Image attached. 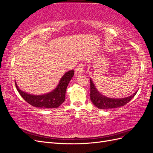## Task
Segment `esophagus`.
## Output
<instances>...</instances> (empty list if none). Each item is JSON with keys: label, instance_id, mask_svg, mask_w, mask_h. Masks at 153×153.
<instances>
[{"label": "esophagus", "instance_id": "34e87169", "mask_svg": "<svg viewBox=\"0 0 153 153\" xmlns=\"http://www.w3.org/2000/svg\"><path fill=\"white\" fill-rule=\"evenodd\" d=\"M83 74H84V65L80 64L76 69V71L75 72V75L76 76L80 75H83Z\"/></svg>", "mask_w": 153, "mask_h": 153}]
</instances>
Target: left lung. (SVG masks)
Returning a JSON list of instances; mask_svg holds the SVG:
<instances>
[{
  "label": "left lung",
  "instance_id": "left-lung-1",
  "mask_svg": "<svg viewBox=\"0 0 153 153\" xmlns=\"http://www.w3.org/2000/svg\"><path fill=\"white\" fill-rule=\"evenodd\" d=\"M91 83V92L90 96L92 103L97 108L100 109H111L121 107L128 103L134 96H135L138 91L132 95L124 98H110L106 97L96 89L93 82L90 78Z\"/></svg>",
  "mask_w": 153,
  "mask_h": 153
}]
</instances>
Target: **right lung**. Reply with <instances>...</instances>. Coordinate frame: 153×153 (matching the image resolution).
<instances>
[{
	"instance_id": "add662e5",
	"label": "right lung",
	"mask_w": 153,
	"mask_h": 153,
	"mask_svg": "<svg viewBox=\"0 0 153 153\" xmlns=\"http://www.w3.org/2000/svg\"><path fill=\"white\" fill-rule=\"evenodd\" d=\"M73 75V70L66 72L61 78L55 89L47 94L41 95H34L22 91L18 87L16 81L15 85L21 96L30 105L37 108H57L65 100L67 87Z\"/></svg>"
}]
</instances>
